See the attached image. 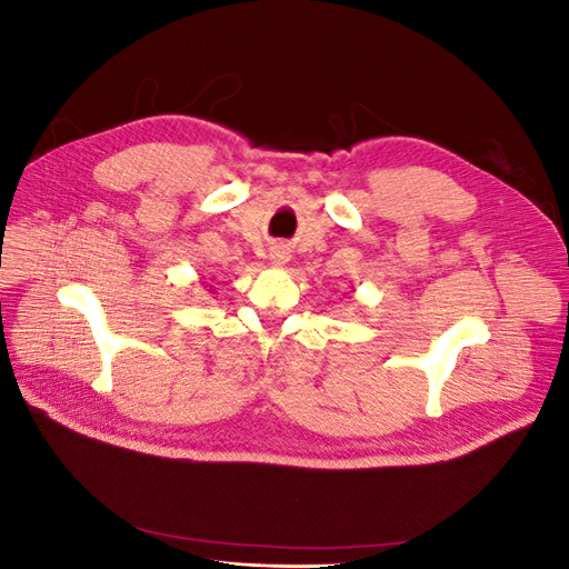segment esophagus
<instances>
[{
	"mask_svg": "<svg viewBox=\"0 0 569 569\" xmlns=\"http://www.w3.org/2000/svg\"><path fill=\"white\" fill-rule=\"evenodd\" d=\"M270 261H272V266H284V263H289V253L284 251V249H272L270 251Z\"/></svg>",
	"mask_w": 569,
	"mask_h": 569,
	"instance_id": "34e87169",
	"label": "esophagus"
}]
</instances>
